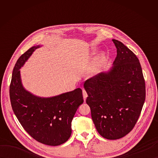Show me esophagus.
Wrapping results in <instances>:
<instances>
[{"instance_id":"esophagus-1","label":"esophagus","mask_w":158,"mask_h":158,"mask_svg":"<svg viewBox=\"0 0 158 158\" xmlns=\"http://www.w3.org/2000/svg\"><path fill=\"white\" fill-rule=\"evenodd\" d=\"M83 99H84V101H85L86 98L88 97V94L85 89H83Z\"/></svg>"}]
</instances>
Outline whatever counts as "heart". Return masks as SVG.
Returning <instances> with one entry per match:
<instances>
[{
	"mask_svg": "<svg viewBox=\"0 0 158 158\" xmlns=\"http://www.w3.org/2000/svg\"><path fill=\"white\" fill-rule=\"evenodd\" d=\"M105 55H104L103 53H101V54H100L94 60V62H92L91 66H90L89 69L90 75L92 76L96 75V74L99 72V70L104 60H105Z\"/></svg>",
	"mask_w": 158,
	"mask_h": 158,
	"instance_id": "b5f03b06",
	"label": "heart"
}]
</instances>
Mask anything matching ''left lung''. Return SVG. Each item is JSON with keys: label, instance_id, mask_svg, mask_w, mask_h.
<instances>
[{"label": "left lung", "instance_id": "1", "mask_svg": "<svg viewBox=\"0 0 158 158\" xmlns=\"http://www.w3.org/2000/svg\"><path fill=\"white\" fill-rule=\"evenodd\" d=\"M117 48L113 66L86 80V103L93 122L104 138L116 140L135 127L145 100L142 68L136 56L122 42L113 39Z\"/></svg>", "mask_w": 158, "mask_h": 158}]
</instances>
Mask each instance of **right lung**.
Here are the masks:
<instances>
[{"mask_svg": "<svg viewBox=\"0 0 158 158\" xmlns=\"http://www.w3.org/2000/svg\"><path fill=\"white\" fill-rule=\"evenodd\" d=\"M40 46H34L19 57L9 86L12 109L19 123L36 141L47 145H62L71 135V122L83 102L82 90L77 88L52 98L35 96L23 88L19 69Z\"/></svg>", "mask_w": 158, "mask_h": 158, "instance_id": "add662e5", "label": "right lung"}]
</instances>
